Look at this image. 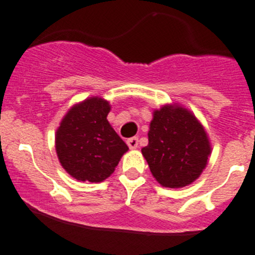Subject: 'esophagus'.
<instances>
[{
  "mask_svg": "<svg viewBox=\"0 0 255 255\" xmlns=\"http://www.w3.org/2000/svg\"><path fill=\"white\" fill-rule=\"evenodd\" d=\"M127 144H128V146H129V149L138 148V137L129 138V139L127 140Z\"/></svg>",
  "mask_w": 255,
  "mask_h": 255,
  "instance_id": "1",
  "label": "esophagus"
}]
</instances>
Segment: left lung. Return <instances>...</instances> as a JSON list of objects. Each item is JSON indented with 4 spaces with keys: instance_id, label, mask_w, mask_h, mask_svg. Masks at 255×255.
<instances>
[{
    "instance_id": "8db88e82",
    "label": "left lung",
    "mask_w": 255,
    "mask_h": 255,
    "mask_svg": "<svg viewBox=\"0 0 255 255\" xmlns=\"http://www.w3.org/2000/svg\"><path fill=\"white\" fill-rule=\"evenodd\" d=\"M142 154L156 181L165 187L194 182L207 164L210 142L201 123L187 110L164 106L154 112Z\"/></svg>"
}]
</instances>
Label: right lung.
<instances>
[{"label":"right lung","instance_id":"1","mask_svg":"<svg viewBox=\"0 0 255 255\" xmlns=\"http://www.w3.org/2000/svg\"><path fill=\"white\" fill-rule=\"evenodd\" d=\"M109 102L91 97L71 107L56 130L55 148L63 168L81 181L101 182L128 150L107 121Z\"/></svg>","mask_w":255,"mask_h":255}]
</instances>
